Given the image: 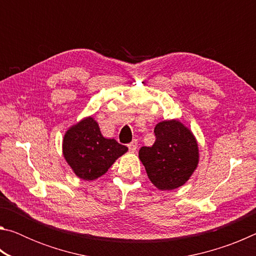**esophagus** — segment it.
<instances>
[{
  "instance_id": "obj_1",
  "label": "esophagus",
  "mask_w": 256,
  "mask_h": 256,
  "mask_svg": "<svg viewBox=\"0 0 256 256\" xmlns=\"http://www.w3.org/2000/svg\"><path fill=\"white\" fill-rule=\"evenodd\" d=\"M136 149H138V141L134 140L128 144V150L131 151V152H136Z\"/></svg>"
}]
</instances>
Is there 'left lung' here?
Listing matches in <instances>:
<instances>
[{"label":"left lung","instance_id":"8db88e82","mask_svg":"<svg viewBox=\"0 0 256 256\" xmlns=\"http://www.w3.org/2000/svg\"><path fill=\"white\" fill-rule=\"evenodd\" d=\"M152 146H142L138 158L156 188L170 190L183 186L198 164V146L192 131L177 120L159 122Z\"/></svg>","mask_w":256,"mask_h":256}]
</instances>
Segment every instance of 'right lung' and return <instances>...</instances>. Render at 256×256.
<instances>
[{
    "instance_id": "obj_1",
    "label": "right lung",
    "mask_w": 256,
    "mask_h": 256,
    "mask_svg": "<svg viewBox=\"0 0 256 256\" xmlns=\"http://www.w3.org/2000/svg\"><path fill=\"white\" fill-rule=\"evenodd\" d=\"M62 148L68 166L84 180H94L102 176L115 160L128 150L114 138H104L92 116L68 128Z\"/></svg>"
}]
</instances>
